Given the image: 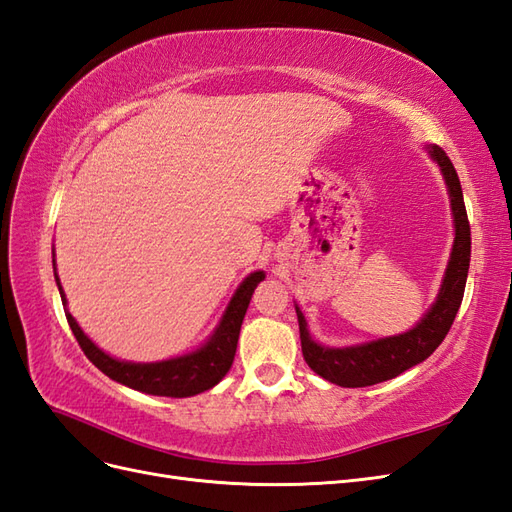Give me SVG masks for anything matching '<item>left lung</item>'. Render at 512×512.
Masks as SVG:
<instances>
[{
    "label": "left lung",
    "mask_w": 512,
    "mask_h": 512,
    "mask_svg": "<svg viewBox=\"0 0 512 512\" xmlns=\"http://www.w3.org/2000/svg\"><path fill=\"white\" fill-rule=\"evenodd\" d=\"M425 149L429 153V158L440 166V173L444 177L446 192L448 198H451L455 239L438 297L423 314V318L406 333L335 348L322 346L316 342L307 329V320L301 312V307L294 303L299 318L301 350L305 363L312 367L320 378L329 380L337 386H346V389L371 386L384 380H391L399 374H404L406 369L423 363L427 356H431L433 350L444 342V337L459 312L470 269V222L466 205H463L461 183L453 162L448 160V156L438 145H427Z\"/></svg>",
    "instance_id": "obj_1"
}]
</instances>
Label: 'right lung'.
<instances>
[{
  "label": "right lung",
  "instance_id": "add662e5",
  "mask_svg": "<svg viewBox=\"0 0 512 512\" xmlns=\"http://www.w3.org/2000/svg\"><path fill=\"white\" fill-rule=\"evenodd\" d=\"M53 271H55V282H57L59 294H61V303H64V309H66L68 324L76 337V342H79V346L87 354V359L111 380L126 384L134 391L158 395V397H192L213 389V386L228 374L232 361H235L239 331L247 312V305H250L254 288L265 280V271H254L245 277V280L237 286L235 294L230 297L218 327H215L213 333L205 339V344H200L196 350L185 352L181 356H173V359H166V361L134 363V361L115 359V356L106 354L102 348H98L79 327V322H76L74 316L68 312L66 292L61 288L59 275H57L55 250H53Z\"/></svg>",
  "mask_w": 512,
  "mask_h": 512
}]
</instances>
